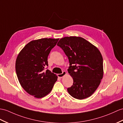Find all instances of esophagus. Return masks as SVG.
I'll list each match as a JSON object with an SVG mask.
<instances>
[{"mask_svg": "<svg viewBox=\"0 0 123 123\" xmlns=\"http://www.w3.org/2000/svg\"><path fill=\"white\" fill-rule=\"evenodd\" d=\"M66 74H67L66 71H64L62 72V74H58V77L59 78H62L64 76H65Z\"/></svg>", "mask_w": 123, "mask_h": 123, "instance_id": "34e87169", "label": "esophagus"}]
</instances>
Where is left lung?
<instances>
[{"label":"left lung","instance_id":"8db88e82","mask_svg":"<svg viewBox=\"0 0 123 123\" xmlns=\"http://www.w3.org/2000/svg\"><path fill=\"white\" fill-rule=\"evenodd\" d=\"M57 45L64 50L69 62L68 71L74 82L67 89L68 93L78 100L90 97L103 77V58L100 50L79 37L62 38Z\"/></svg>","mask_w":123,"mask_h":123}]
</instances>
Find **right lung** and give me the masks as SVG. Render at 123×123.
<instances>
[{
	"instance_id": "right-lung-1",
	"label": "right lung",
	"mask_w": 123,
	"mask_h": 123,
	"mask_svg": "<svg viewBox=\"0 0 123 123\" xmlns=\"http://www.w3.org/2000/svg\"><path fill=\"white\" fill-rule=\"evenodd\" d=\"M59 38H44L30 42L18 55L16 71L23 89L36 98L46 96L52 91L57 76L49 69L47 57Z\"/></svg>"
}]
</instances>
